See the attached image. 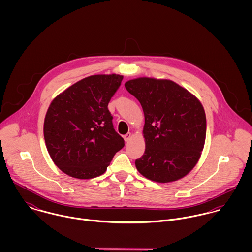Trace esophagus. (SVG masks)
<instances>
[{"label": "esophagus", "instance_id": "34e87169", "mask_svg": "<svg viewBox=\"0 0 252 252\" xmlns=\"http://www.w3.org/2000/svg\"><path fill=\"white\" fill-rule=\"evenodd\" d=\"M131 137H132L131 133H127L126 135H124V140H125V142H129V140L131 139Z\"/></svg>", "mask_w": 252, "mask_h": 252}]
</instances>
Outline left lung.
I'll return each mask as SVG.
<instances>
[{
  "label": "left lung",
  "mask_w": 252,
  "mask_h": 252,
  "mask_svg": "<svg viewBox=\"0 0 252 252\" xmlns=\"http://www.w3.org/2000/svg\"><path fill=\"white\" fill-rule=\"evenodd\" d=\"M125 87L144 113L145 150L135 162L138 171L157 182L183 178L197 164L206 141L202 104L172 80L140 77Z\"/></svg>",
  "instance_id": "obj_1"
}]
</instances>
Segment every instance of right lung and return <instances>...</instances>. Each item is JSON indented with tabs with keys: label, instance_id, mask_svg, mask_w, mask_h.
<instances>
[{
	"label": "right lung",
	"instance_id": "obj_1",
	"mask_svg": "<svg viewBox=\"0 0 252 252\" xmlns=\"http://www.w3.org/2000/svg\"><path fill=\"white\" fill-rule=\"evenodd\" d=\"M122 79L119 74L85 77L50 104L43 125L44 141L55 165L68 176L87 180L103 175L124 146L108 108Z\"/></svg>",
	"mask_w": 252,
	"mask_h": 252
}]
</instances>
